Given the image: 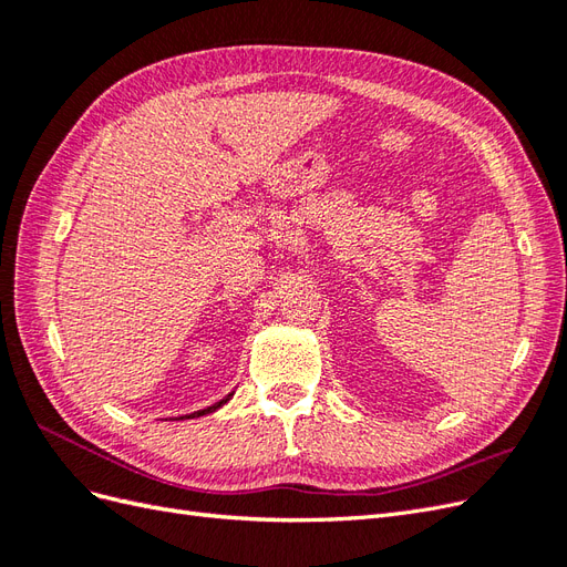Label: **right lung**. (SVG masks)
I'll return each instance as SVG.
<instances>
[{
  "label": "right lung",
  "mask_w": 567,
  "mask_h": 567,
  "mask_svg": "<svg viewBox=\"0 0 567 567\" xmlns=\"http://www.w3.org/2000/svg\"><path fill=\"white\" fill-rule=\"evenodd\" d=\"M234 398V392H229L227 398H221L219 402H215V404H210V406H205V409H198V411H194V414H186V416H179L177 421H184V419H198V416H205V414H213V411H217L219 406H225L229 400Z\"/></svg>",
  "instance_id": "obj_1"
}]
</instances>
